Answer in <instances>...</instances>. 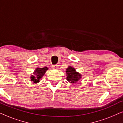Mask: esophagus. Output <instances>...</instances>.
<instances>
[{
	"label": "esophagus",
	"mask_w": 123,
	"mask_h": 123,
	"mask_svg": "<svg viewBox=\"0 0 123 123\" xmlns=\"http://www.w3.org/2000/svg\"><path fill=\"white\" fill-rule=\"evenodd\" d=\"M59 68L58 65H52V68L54 69H58Z\"/></svg>",
	"instance_id": "esophagus-1"
}]
</instances>
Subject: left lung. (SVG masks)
I'll list each match as a JSON object with an SVG mask.
<instances>
[{"label": "left lung", "instance_id": "left-lung-1", "mask_svg": "<svg viewBox=\"0 0 123 123\" xmlns=\"http://www.w3.org/2000/svg\"><path fill=\"white\" fill-rule=\"evenodd\" d=\"M67 80L72 84L77 83L82 78V74L77 72L74 68L72 66H68L66 69Z\"/></svg>", "mask_w": 123, "mask_h": 123}]
</instances>
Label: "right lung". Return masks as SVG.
<instances>
[{
	"label": "right lung",
	"instance_id": "obj_1",
	"mask_svg": "<svg viewBox=\"0 0 123 123\" xmlns=\"http://www.w3.org/2000/svg\"><path fill=\"white\" fill-rule=\"evenodd\" d=\"M49 69L48 67H43V68H40V67H38V68H36L35 69V70L33 72V74H31V77H30V78H31V81L33 82V83H37L40 82V79L42 78L44 74L46 73V72Z\"/></svg>",
	"mask_w": 123,
	"mask_h": 123
}]
</instances>
